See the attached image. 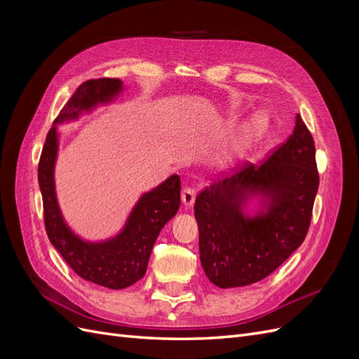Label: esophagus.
<instances>
[{"label":"esophagus","instance_id":"obj_1","mask_svg":"<svg viewBox=\"0 0 359 359\" xmlns=\"http://www.w3.org/2000/svg\"><path fill=\"white\" fill-rule=\"evenodd\" d=\"M181 199H182L184 206H186V208H190V206H193V203H194V199H196V189L194 187L184 189L181 193Z\"/></svg>","mask_w":359,"mask_h":359}]
</instances>
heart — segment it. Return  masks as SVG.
<instances>
[{
  "instance_id": "b5f03b06",
  "label": "heart",
  "mask_w": 359,
  "mask_h": 359,
  "mask_svg": "<svg viewBox=\"0 0 359 359\" xmlns=\"http://www.w3.org/2000/svg\"><path fill=\"white\" fill-rule=\"evenodd\" d=\"M265 116L262 114H256L248 121L244 124V127L240 130L236 139L233 140L232 148L235 151H241L244 148H247L250 144L253 142L255 137L262 133V130L265 128Z\"/></svg>"
}]
</instances>
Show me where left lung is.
Masks as SVG:
<instances>
[{"label": "left lung", "mask_w": 359, "mask_h": 359, "mask_svg": "<svg viewBox=\"0 0 359 359\" xmlns=\"http://www.w3.org/2000/svg\"><path fill=\"white\" fill-rule=\"evenodd\" d=\"M319 189L316 148L297 115L295 128L259 168L212 182L194 202L201 264L222 289L253 285L285 262L306 240ZM264 196V211L242 212L250 194Z\"/></svg>", "instance_id": "8db88e82"}]
</instances>
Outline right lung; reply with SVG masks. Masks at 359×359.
<instances>
[{
	"label": "right lung",
	"instance_id": "obj_1",
	"mask_svg": "<svg viewBox=\"0 0 359 359\" xmlns=\"http://www.w3.org/2000/svg\"><path fill=\"white\" fill-rule=\"evenodd\" d=\"M121 90L123 82L114 78L90 79L79 85L53 121L39 161V186L49 241L79 277L109 289L128 287L145 276L157 236L177 214L181 203V180L172 175L154 190L142 194L130 212L124 229L111 240L86 243L64 222L53 181L58 153L57 124L76 119L81 112L91 111L97 104L111 102Z\"/></svg>",
	"mask_w": 359,
	"mask_h": 359
}]
</instances>
